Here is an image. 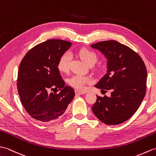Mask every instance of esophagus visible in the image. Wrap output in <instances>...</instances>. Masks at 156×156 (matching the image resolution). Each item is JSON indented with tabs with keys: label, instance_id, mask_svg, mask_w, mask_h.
Here are the masks:
<instances>
[{
	"label": "esophagus",
	"instance_id": "esophagus-1",
	"mask_svg": "<svg viewBox=\"0 0 156 156\" xmlns=\"http://www.w3.org/2000/svg\"><path fill=\"white\" fill-rule=\"evenodd\" d=\"M76 92V94H79V95H81V94H84L86 92H83V91H80V90H75Z\"/></svg>",
	"mask_w": 156,
	"mask_h": 156
}]
</instances>
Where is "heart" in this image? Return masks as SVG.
Wrapping results in <instances>:
<instances>
[{
  "label": "heart",
  "instance_id": "obj_1",
  "mask_svg": "<svg viewBox=\"0 0 156 156\" xmlns=\"http://www.w3.org/2000/svg\"><path fill=\"white\" fill-rule=\"evenodd\" d=\"M80 58L88 66L94 65L97 61V56L94 52L87 49H82L79 51ZM72 59V55L69 51H66L59 58L58 68L59 71L66 72L69 70V65ZM69 84L78 90H83L86 84L90 82V78L82 75H74L69 79Z\"/></svg>",
  "mask_w": 156,
  "mask_h": 156
}]
</instances>
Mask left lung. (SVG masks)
<instances>
[{"mask_svg": "<svg viewBox=\"0 0 156 156\" xmlns=\"http://www.w3.org/2000/svg\"><path fill=\"white\" fill-rule=\"evenodd\" d=\"M107 59V74L95 87L110 97H97L92 111L107 125L121 124L133 116L140 107L146 92L147 69L136 52L114 40L91 45Z\"/></svg>", "mask_w": 156, "mask_h": 156, "instance_id": "1", "label": "left lung"}]
</instances>
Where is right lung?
Returning a JSON list of instances; mask_svg holds the SVG:
<instances>
[{"instance_id":"1","label":"right lung","mask_w":156,"mask_h":156,"mask_svg":"<svg viewBox=\"0 0 156 156\" xmlns=\"http://www.w3.org/2000/svg\"><path fill=\"white\" fill-rule=\"evenodd\" d=\"M72 43L49 39L30 49L20 64L17 88L21 103L29 115L37 121H55L64 113L75 96L58 68L61 55ZM56 89L59 94L51 93Z\"/></svg>"}]
</instances>
